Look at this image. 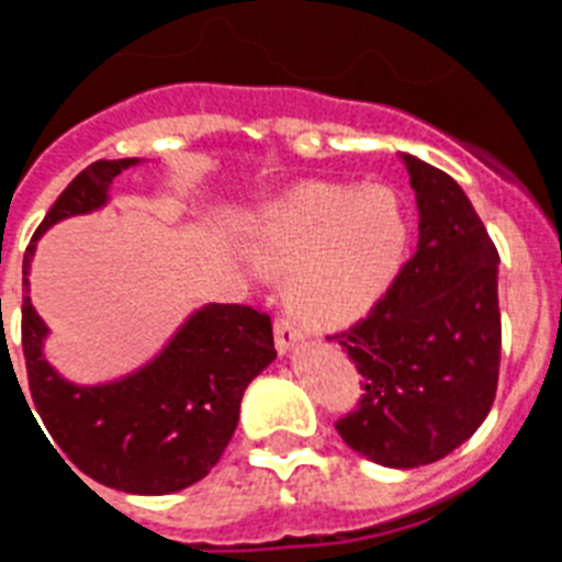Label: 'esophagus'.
<instances>
[{
    "label": "esophagus",
    "instance_id": "34e87169",
    "mask_svg": "<svg viewBox=\"0 0 562 562\" xmlns=\"http://www.w3.org/2000/svg\"><path fill=\"white\" fill-rule=\"evenodd\" d=\"M304 337V329H301L290 315H281L276 321V349L281 351V355H286V351H292L295 346H301Z\"/></svg>",
    "mask_w": 562,
    "mask_h": 562
}]
</instances>
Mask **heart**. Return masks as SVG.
Returning a JSON list of instances; mask_svg holds the SVG:
<instances>
[{"label":"heart","instance_id":"1","mask_svg":"<svg viewBox=\"0 0 562 562\" xmlns=\"http://www.w3.org/2000/svg\"><path fill=\"white\" fill-rule=\"evenodd\" d=\"M258 265L286 276V301L310 324H346L380 301L408 256L405 207L389 188L304 182L247 227Z\"/></svg>","mask_w":562,"mask_h":562}]
</instances>
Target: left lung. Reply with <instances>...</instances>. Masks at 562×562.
I'll return each mask as SVG.
<instances>
[{
  "label": "left lung",
  "instance_id": "8db88e82",
  "mask_svg": "<svg viewBox=\"0 0 562 562\" xmlns=\"http://www.w3.org/2000/svg\"><path fill=\"white\" fill-rule=\"evenodd\" d=\"M419 241L369 315L335 331L362 396L335 422L351 450L382 467L453 453L493 408L501 366L498 250L450 173L402 154Z\"/></svg>",
  "mask_w": 562,
  "mask_h": 562
}]
</instances>
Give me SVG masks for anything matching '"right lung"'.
Instances as JSON below:
<instances>
[{
	"label": "right lung",
	"mask_w": 562,
	"mask_h": 562,
	"mask_svg": "<svg viewBox=\"0 0 562 562\" xmlns=\"http://www.w3.org/2000/svg\"><path fill=\"white\" fill-rule=\"evenodd\" d=\"M134 162L98 160L83 168L33 233L22 267V351L30 396L56 453L103 486L166 495L211 473L236 430L241 394L276 360V346L267 312L211 304L193 312L148 366L123 380L72 385L44 360L47 326L27 295L36 238L67 216L106 205L112 180Z\"/></svg>",
	"instance_id": "add662e5"
}]
</instances>
